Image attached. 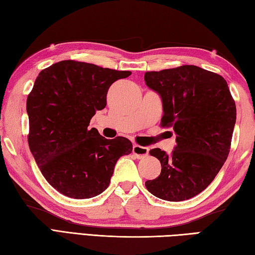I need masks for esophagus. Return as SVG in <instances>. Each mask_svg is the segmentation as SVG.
<instances>
[{"label":"esophagus","mask_w":255,"mask_h":255,"mask_svg":"<svg viewBox=\"0 0 255 255\" xmlns=\"http://www.w3.org/2000/svg\"><path fill=\"white\" fill-rule=\"evenodd\" d=\"M133 154L135 155L137 158H142L148 154V148L145 146H141L138 144H134L133 145Z\"/></svg>","instance_id":"34e87169"}]
</instances>
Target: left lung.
<instances>
[{
	"label": "left lung",
	"instance_id": "8db88e82",
	"mask_svg": "<svg viewBox=\"0 0 255 255\" xmlns=\"http://www.w3.org/2000/svg\"><path fill=\"white\" fill-rule=\"evenodd\" d=\"M145 84L160 95L161 126L172 128L176 145L171 154L152 148L161 174L145 182L158 199L179 202L209 186L227 161L237 108L222 76L195 65L146 72Z\"/></svg>",
	"mask_w": 255,
	"mask_h": 255
}]
</instances>
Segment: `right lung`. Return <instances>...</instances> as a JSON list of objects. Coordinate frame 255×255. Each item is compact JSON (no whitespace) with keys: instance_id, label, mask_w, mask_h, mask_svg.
Masks as SVG:
<instances>
[{"instance_id":"obj_1","label":"right lung","mask_w":255,"mask_h":255,"mask_svg":"<svg viewBox=\"0 0 255 255\" xmlns=\"http://www.w3.org/2000/svg\"><path fill=\"white\" fill-rule=\"evenodd\" d=\"M128 75L72 60L38 73L26 101L27 141L43 176L60 193L80 200L101 194L119 158L132 152L127 137L108 140L89 128L107 105L110 86Z\"/></svg>"}]
</instances>
